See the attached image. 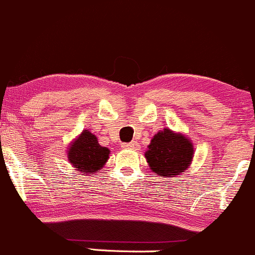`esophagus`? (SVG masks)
Segmentation results:
<instances>
[{
    "label": "esophagus",
    "mask_w": 255,
    "mask_h": 255,
    "mask_svg": "<svg viewBox=\"0 0 255 255\" xmlns=\"http://www.w3.org/2000/svg\"><path fill=\"white\" fill-rule=\"evenodd\" d=\"M123 148H130V150H135L136 147H137V143L133 142V141H131V142H127V143H123L122 145Z\"/></svg>",
    "instance_id": "1"
}]
</instances>
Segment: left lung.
<instances>
[{"instance_id": "1", "label": "left lung", "mask_w": 255, "mask_h": 255, "mask_svg": "<svg viewBox=\"0 0 255 255\" xmlns=\"http://www.w3.org/2000/svg\"><path fill=\"white\" fill-rule=\"evenodd\" d=\"M145 157L152 172L161 177L180 175L192 162L193 145L185 135L166 128L153 136Z\"/></svg>"}]
</instances>
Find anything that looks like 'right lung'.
I'll list each match as a JSON object with an SVG mask.
<instances>
[{
	"instance_id": "obj_1",
	"label": "right lung",
	"mask_w": 255,
	"mask_h": 255,
	"mask_svg": "<svg viewBox=\"0 0 255 255\" xmlns=\"http://www.w3.org/2000/svg\"><path fill=\"white\" fill-rule=\"evenodd\" d=\"M110 150L100 146L98 138L89 130L83 132L70 143L68 160L73 167L82 173L99 172L109 158Z\"/></svg>"
}]
</instances>
